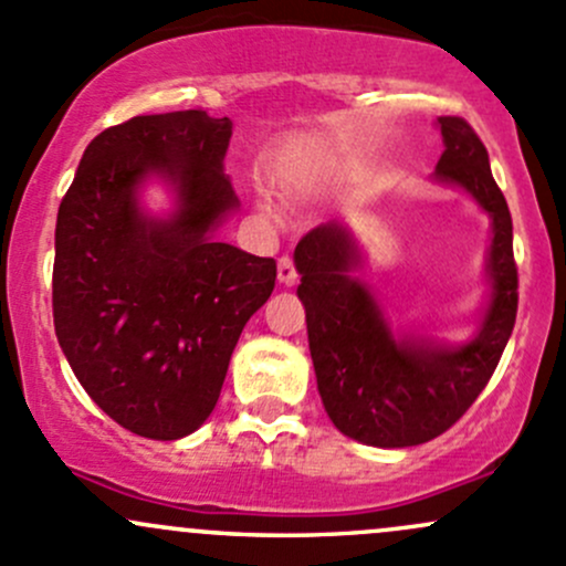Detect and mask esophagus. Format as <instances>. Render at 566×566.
I'll return each mask as SVG.
<instances>
[{"label": "esophagus", "instance_id": "1", "mask_svg": "<svg viewBox=\"0 0 566 566\" xmlns=\"http://www.w3.org/2000/svg\"><path fill=\"white\" fill-rule=\"evenodd\" d=\"M295 279H298V271H295L293 258H290V254H282V258H279V282L290 287V284H295Z\"/></svg>", "mask_w": 566, "mask_h": 566}]
</instances>
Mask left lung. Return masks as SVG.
I'll return each mask as SVG.
<instances>
[{"instance_id": "obj_1", "label": "left lung", "mask_w": 566, "mask_h": 566, "mask_svg": "<svg viewBox=\"0 0 566 566\" xmlns=\"http://www.w3.org/2000/svg\"><path fill=\"white\" fill-rule=\"evenodd\" d=\"M444 151L439 181L458 184L491 213V303L472 342L433 347L396 338L377 301L353 279L358 247L338 222L308 230L295 247L298 298L306 306L308 349L333 426L374 448H412L448 431L478 401L513 333L518 265L513 217L491 176L483 140L461 116L439 118Z\"/></svg>"}]
</instances>
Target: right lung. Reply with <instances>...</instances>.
Returning <instances> with one entry per match:
<instances>
[{"label": "right lung", "instance_id": "1", "mask_svg": "<svg viewBox=\"0 0 566 566\" xmlns=\"http://www.w3.org/2000/svg\"><path fill=\"white\" fill-rule=\"evenodd\" d=\"M233 122L203 108L133 116L83 151L56 217L53 328L83 390L127 431L181 439L213 412L238 336L271 298L276 260L211 230L238 206L222 174ZM157 172L168 223L137 208Z\"/></svg>", "mask_w": 566, "mask_h": 566}]
</instances>
